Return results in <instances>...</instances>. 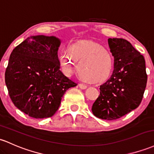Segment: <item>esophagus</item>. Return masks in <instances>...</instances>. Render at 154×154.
Listing matches in <instances>:
<instances>
[{
	"mask_svg": "<svg viewBox=\"0 0 154 154\" xmlns=\"http://www.w3.org/2000/svg\"><path fill=\"white\" fill-rule=\"evenodd\" d=\"M79 87H80L81 89H85L86 88L88 87V86L86 85L85 84H83V83H80V84H79Z\"/></svg>",
	"mask_w": 154,
	"mask_h": 154,
	"instance_id": "1",
	"label": "esophagus"
}]
</instances>
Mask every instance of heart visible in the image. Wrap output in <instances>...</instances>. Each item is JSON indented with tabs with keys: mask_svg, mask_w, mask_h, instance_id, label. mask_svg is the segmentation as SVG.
Returning a JSON list of instances; mask_svg holds the SVG:
<instances>
[{
	"mask_svg": "<svg viewBox=\"0 0 154 154\" xmlns=\"http://www.w3.org/2000/svg\"><path fill=\"white\" fill-rule=\"evenodd\" d=\"M59 62L66 75H71L76 62L77 72L83 80L98 83L105 81L112 74L114 58L109 49L97 42L79 41L59 55Z\"/></svg>",
	"mask_w": 154,
	"mask_h": 154,
	"instance_id": "obj_1",
	"label": "heart"
}]
</instances>
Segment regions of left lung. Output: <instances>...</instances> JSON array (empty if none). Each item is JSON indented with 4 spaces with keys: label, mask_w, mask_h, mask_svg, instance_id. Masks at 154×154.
<instances>
[{
    "label": "left lung",
    "mask_w": 154,
    "mask_h": 154,
    "mask_svg": "<svg viewBox=\"0 0 154 154\" xmlns=\"http://www.w3.org/2000/svg\"><path fill=\"white\" fill-rule=\"evenodd\" d=\"M114 57V70L100 85V95L92 106L96 117L118 119L139 107L146 87V61L131 44L124 38H108Z\"/></svg>",
    "instance_id": "left-lung-1"
}]
</instances>
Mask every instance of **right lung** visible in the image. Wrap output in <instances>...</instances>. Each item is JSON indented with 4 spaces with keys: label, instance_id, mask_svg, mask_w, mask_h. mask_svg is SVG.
<instances>
[{
    "label": "right lung",
    "instance_id": "obj_1",
    "mask_svg": "<svg viewBox=\"0 0 154 154\" xmlns=\"http://www.w3.org/2000/svg\"><path fill=\"white\" fill-rule=\"evenodd\" d=\"M60 40L44 35L27 38L13 50L5 82L14 106L34 118L52 117L65 92L77 83L60 70Z\"/></svg>",
    "mask_w": 154,
    "mask_h": 154
}]
</instances>
